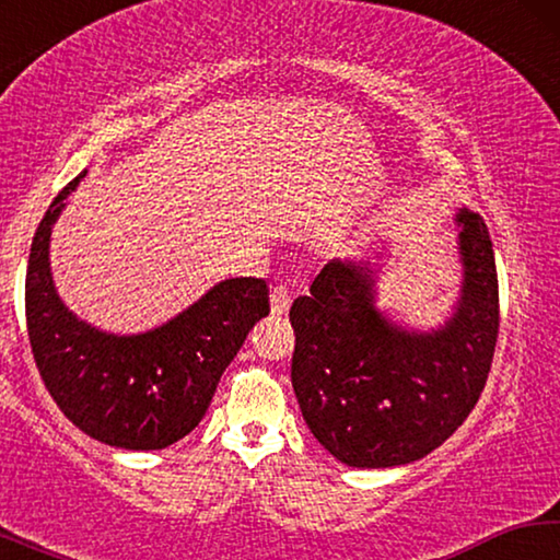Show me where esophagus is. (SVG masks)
Here are the masks:
<instances>
[{"mask_svg":"<svg viewBox=\"0 0 560 560\" xmlns=\"http://www.w3.org/2000/svg\"><path fill=\"white\" fill-rule=\"evenodd\" d=\"M271 314L273 316H287V311L291 306V293L287 287H277L271 291Z\"/></svg>","mask_w":560,"mask_h":560,"instance_id":"1","label":"esophagus"}]
</instances>
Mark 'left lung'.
<instances>
[{
  "mask_svg": "<svg viewBox=\"0 0 560 560\" xmlns=\"http://www.w3.org/2000/svg\"><path fill=\"white\" fill-rule=\"evenodd\" d=\"M462 287L450 316L412 328L377 306L381 264L330 259L289 311L291 385L303 420L338 462L400 467L467 420L485 390L499 334V283L489 230L459 210Z\"/></svg>",
  "mask_w": 560,
  "mask_h": 560,
  "instance_id": "obj_1",
  "label": "left lung"
}]
</instances>
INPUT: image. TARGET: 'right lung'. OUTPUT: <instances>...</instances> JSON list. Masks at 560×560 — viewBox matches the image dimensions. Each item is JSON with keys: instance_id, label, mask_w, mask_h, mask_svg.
Returning <instances> with one entry per match:
<instances>
[{"instance_id": "1", "label": "right lung", "mask_w": 560, "mask_h": 560, "mask_svg": "<svg viewBox=\"0 0 560 560\" xmlns=\"http://www.w3.org/2000/svg\"><path fill=\"white\" fill-rule=\"evenodd\" d=\"M71 179L34 234L26 269V328L46 390L75 428L120 450H163L192 432L222 373L257 320L269 316L264 279H224L143 334L91 326L61 301L51 277V232Z\"/></svg>"}]
</instances>
